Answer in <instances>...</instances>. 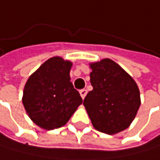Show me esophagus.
<instances>
[{
	"label": "esophagus",
	"instance_id": "34e87169",
	"mask_svg": "<svg viewBox=\"0 0 160 160\" xmlns=\"http://www.w3.org/2000/svg\"><path fill=\"white\" fill-rule=\"evenodd\" d=\"M79 94H81V96H82V99H84V98H85V96H86V94H87V90H86V89H82V90H81V91H79Z\"/></svg>",
	"mask_w": 160,
	"mask_h": 160
}]
</instances>
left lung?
Instances as JSON below:
<instances>
[{"label": "left lung", "mask_w": 160, "mask_h": 160, "mask_svg": "<svg viewBox=\"0 0 160 160\" xmlns=\"http://www.w3.org/2000/svg\"><path fill=\"white\" fill-rule=\"evenodd\" d=\"M93 90L83 106L97 131L116 134L131 126L141 104L139 88L132 76L109 58L89 63Z\"/></svg>", "instance_id": "8db88e82"}]
</instances>
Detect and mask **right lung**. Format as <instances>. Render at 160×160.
Masks as SVG:
<instances>
[{
  "instance_id": "add662e5",
  "label": "right lung",
  "mask_w": 160,
  "mask_h": 160,
  "mask_svg": "<svg viewBox=\"0 0 160 160\" xmlns=\"http://www.w3.org/2000/svg\"><path fill=\"white\" fill-rule=\"evenodd\" d=\"M73 63L60 57L46 60L28 78L22 102L27 114L43 130L66 125L82 103L70 78Z\"/></svg>"
}]
</instances>
